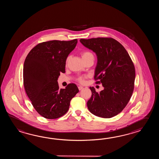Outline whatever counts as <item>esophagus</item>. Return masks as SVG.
Instances as JSON below:
<instances>
[{
  "label": "esophagus",
  "mask_w": 159,
  "mask_h": 159,
  "mask_svg": "<svg viewBox=\"0 0 159 159\" xmlns=\"http://www.w3.org/2000/svg\"><path fill=\"white\" fill-rule=\"evenodd\" d=\"M78 89H79V90H82V89H83V87H82V86H78Z\"/></svg>",
  "instance_id": "34e87169"
}]
</instances>
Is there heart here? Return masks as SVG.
<instances>
[{
    "label": "heart",
    "instance_id": "1",
    "mask_svg": "<svg viewBox=\"0 0 159 159\" xmlns=\"http://www.w3.org/2000/svg\"><path fill=\"white\" fill-rule=\"evenodd\" d=\"M91 54H91L90 52L85 51V52H82L81 56H82V57L84 58L85 57H87L88 56L91 55ZM69 59H70V56H68V57L66 58V64L68 63V61L69 60ZM84 78H85V77H79L77 78V81H78V82H80V83H84Z\"/></svg>",
    "mask_w": 159,
    "mask_h": 159
}]
</instances>
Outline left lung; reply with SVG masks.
Listing matches in <instances>:
<instances>
[{
    "instance_id": "left-lung-1",
    "label": "left lung",
    "mask_w": 159,
    "mask_h": 159,
    "mask_svg": "<svg viewBox=\"0 0 159 159\" xmlns=\"http://www.w3.org/2000/svg\"><path fill=\"white\" fill-rule=\"evenodd\" d=\"M80 42L97 54L94 80L95 84H101L104 88L98 93L90 87L92 94L87 102L88 109L99 117L112 118L122 111L132 96L134 63L122 44L111 37L82 39Z\"/></svg>"
}]
</instances>
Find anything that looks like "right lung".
Returning <instances> with one entry per match:
<instances>
[{
    "mask_svg": "<svg viewBox=\"0 0 159 159\" xmlns=\"http://www.w3.org/2000/svg\"><path fill=\"white\" fill-rule=\"evenodd\" d=\"M77 42V39H74L39 43L25 60V90L34 109L45 118L57 119L65 115L71 99L79 91L75 84L59 89L57 82L60 73H65L66 58Z\"/></svg>",
    "mask_w": 159,
    "mask_h": 159,
    "instance_id": "right-lung-1",
    "label": "right lung"
}]
</instances>
